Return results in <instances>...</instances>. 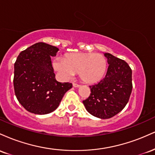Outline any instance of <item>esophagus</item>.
<instances>
[{
    "label": "esophagus",
    "mask_w": 155,
    "mask_h": 155,
    "mask_svg": "<svg viewBox=\"0 0 155 155\" xmlns=\"http://www.w3.org/2000/svg\"><path fill=\"white\" fill-rule=\"evenodd\" d=\"M73 86H74V87H80V84L76 83H73Z\"/></svg>",
    "instance_id": "esophagus-1"
}]
</instances>
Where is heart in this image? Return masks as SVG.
<instances>
[{"label":"heart","instance_id":"obj_1","mask_svg":"<svg viewBox=\"0 0 155 155\" xmlns=\"http://www.w3.org/2000/svg\"><path fill=\"white\" fill-rule=\"evenodd\" d=\"M53 67L62 79H70L78 72L84 82L92 84L103 79L107 68V60L98 53H69L64 56V59H55Z\"/></svg>","mask_w":155,"mask_h":155}]
</instances>
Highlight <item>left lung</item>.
Wrapping results in <instances>:
<instances>
[{
    "label": "left lung",
    "instance_id": "1",
    "mask_svg": "<svg viewBox=\"0 0 155 155\" xmlns=\"http://www.w3.org/2000/svg\"><path fill=\"white\" fill-rule=\"evenodd\" d=\"M109 64L100 82L90 86V95L83 104L87 111L101 119L115 116L125 107L133 89L132 70L123 60L105 53Z\"/></svg>",
    "mask_w": 155,
    "mask_h": 155
}]
</instances>
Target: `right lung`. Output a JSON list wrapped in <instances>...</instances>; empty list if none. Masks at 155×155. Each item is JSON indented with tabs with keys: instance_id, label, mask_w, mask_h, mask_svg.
Instances as JSON below:
<instances>
[{
	"instance_id": "add662e5",
	"label": "right lung",
	"mask_w": 155,
	"mask_h": 155,
	"mask_svg": "<svg viewBox=\"0 0 155 155\" xmlns=\"http://www.w3.org/2000/svg\"><path fill=\"white\" fill-rule=\"evenodd\" d=\"M59 49L43 42L21 51L15 63L14 88L17 100L28 111L47 114L59 106L63 95L72 87L69 82L55 79L51 57Z\"/></svg>"
}]
</instances>
